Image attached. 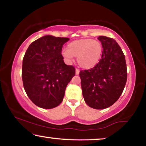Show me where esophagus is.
Wrapping results in <instances>:
<instances>
[{"mask_svg":"<svg viewBox=\"0 0 146 146\" xmlns=\"http://www.w3.org/2000/svg\"><path fill=\"white\" fill-rule=\"evenodd\" d=\"M79 73H80V70H78V69H76L75 70V74L76 75H79Z\"/></svg>","mask_w":146,"mask_h":146,"instance_id":"obj_1","label":"esophagus"}]
</instances>
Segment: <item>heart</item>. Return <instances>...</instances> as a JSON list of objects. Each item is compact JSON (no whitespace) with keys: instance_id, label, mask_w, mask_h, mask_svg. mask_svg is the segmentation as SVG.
I'll return each instance as SVG.
<instances>
[{"instance_id":"b5f03b06","label":"heart","mask_w":146,"mask_h":146,"mask_svg":"<svg viewBox=\"0 0 146 146\" xmlns=\"http://www.w3.org/2000/svg\"><path fill=\"white\" fill-rule=\"evenodd\" d=\"M102 51L100 42L91 38H82L69 43L68 49L62 51V55L68 63H71L75 57H77V62L81 68L90 70L99 62Z\"/></svg>"}]
</instances>
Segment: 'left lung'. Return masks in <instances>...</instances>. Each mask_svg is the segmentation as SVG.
Segmentation results:
<instances>
[{"label":"left lung","mask_w":146,"mask_h":146,"mask_svg":"<svg viewBox=\"0 0 146 146\" xmlns=\"http://www.w3.org/2000/svg\"><path fill=\"white\" fill-rule=\"evenodd\" d=\"M103 48L95 67L80 71L82 95L87 105L96 110L110 107L120 97L127 80L125 56L114 39L98 37Z\"/></svg>","instance_id":"8db88e82"}]
</instances>
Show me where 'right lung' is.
<instances>
[{
  "label": "right lung",
  "instance_id": "1",
  "mask_svg": "<svg viewBox=\"0 0 146 146\" xmlns=\"http://www.w3.org/2000/svg\"><path fill=\"white\" fill-rule=\"evenodd\" d=\"M69 38L46 35L29 46L23 61L22 78L27 95L36 106L52 109L63 100L75 69L64 63L61 52Z\"/></svg>",
  "mask_w": 146,
  "mask_h": 146
}]
</instances>
